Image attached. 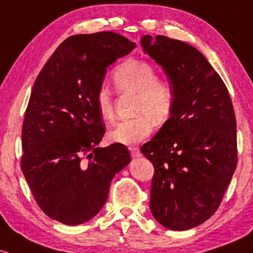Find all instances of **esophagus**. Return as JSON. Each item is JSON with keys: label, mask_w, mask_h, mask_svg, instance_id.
Segmentation results:
<instances>
[{"label": "esophagus", "mask_w": 253, "mask_h": 253, "mask_svg": "<svg viewBox=\"0 0 253 253\" xmlns=\"http://www.w3.org/2000/svg\"><path fill=\"white\" fill-rule=\"evenodd\" d=\"M129 151L132 158H138V157H140V150H139L138 147H129Z\"/></svg>", "instance_id": "esophagus-1"}]
</instances>
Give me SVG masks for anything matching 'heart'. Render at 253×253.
<instances>
[{"mask_svg": "<svg viewBox=\"0 0 253 253\" xmlns=\"http://www.w3.org/2000/svg\"><path fill=\"white\" fill-rule=\"evenodd\" d=\"M113 82L120 92L136 95L135 118L118 124L109 130L110 141L135 145L152 133L153 123L163 124L175 106V90L167 81L157 80V72L149 63L128 59L113 72ZM98 114L106 123L114 120V107L110 92L101 88L96 95Z\"/></svg>", "mask_w": 253, "mask_h": 253, "instance_id": "b5f03b06", "label": "heart"}]
</instances>
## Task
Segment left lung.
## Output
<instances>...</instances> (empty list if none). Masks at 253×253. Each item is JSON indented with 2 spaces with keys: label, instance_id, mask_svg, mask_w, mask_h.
I'll list each match as a JSON object with an SVG mask.
<instances>
[{
  "label": "left lung",
  "instance_id": "1",
  "mask_svg": "<svg viewBox=\"0 0 253 253\" xmlns=\"http://www.w3.org/2000/svg\"><path fill=\"white\" fill-rule=\"evenodd\" d=\"M175 90V106L141 146L155 167L150 208L172 231L201 225L215 213L237 168V124L225 83L194 46L164 36L140 39Z\"/></svg>",
  "mask_w": 253,
  "mask_h": 253
}]
</instances>
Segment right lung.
<instances>
[{
    "label": "right lung",
    "instance_id": "add662e5",
    "mask_svg": "<svg viewBox=\"0 0 253 253\" xmlns=\"http://www.w3.org/2000/svg\"><path fill=\"white\" fill-rule=\"evenodd\" d=\"M134 47L113 32L69 37L34 82L22 125L21 170L38 206L56 221L76 226L92 219L113 177L129 164L125 145L98 146L106 130L96 95L107 68Z\"/></svg>",
    "mask_w": 253,
    "mask_h": 253
}]
</instances>
